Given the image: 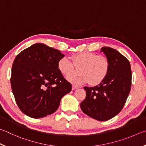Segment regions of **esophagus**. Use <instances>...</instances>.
<instances>
[{"instance_id": "1", "label": "esophagus", "mask_w": 146, "mask_h": 146, "mask_svg": "<svg viewBox=\"0 0 146 146\" xmlns=\"http://www.w3.org/2000/svg\"><path fill=\"white\" fill-rule=\"evenodd\" d=\"M78 87L75 86V85H73V86H72V89L73 90H75V89H78Z\"/></svg>"}]
</instances>
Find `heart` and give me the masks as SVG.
Segmentation results:
<instances>
[{"mask_svg": "<svg viewBox=\"0 0 146 146\" xmlns=\"http://www.w3.org/2000/svg\"><path fill=\"white\" fill-rule=\"evenodd\" d=\"M72 62L68 58L62 57L58 62V68L63 75L68 76L67 80L71 83L82 85L89 83L96 86L105 80L110 68L108 58L103 55L88 52L78 53L71 57ZM79 68L78 76H69Z\"/></svg>", "mask_w": 146, "mask_h": 146, "instance_id": "obj_1", "label": "heart"}]
</instances>
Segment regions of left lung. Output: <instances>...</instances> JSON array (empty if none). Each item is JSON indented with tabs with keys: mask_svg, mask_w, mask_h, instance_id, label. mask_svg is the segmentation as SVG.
I'll use <instances>...</instances> for the list:
<instances>
[{
	"mask_svg": "<svg viewBox=\"0 0 146 146\" xmlns=\"http://www.w3.org/2000/svg\"><path fill=\"white\" fill-rule=\"evenodd\" d=\"M110 63L107 78L98 86L84 87L86 97L80 103L82 112L96 120H109L121 112L131 86V70L129 60L117 50L103 47Z\"/></svg>",
	"mask_w": 146,
	"mask_h": 146,
	"instance_id": "8db88e82",
	"label": "left lung"
}]
</instances>
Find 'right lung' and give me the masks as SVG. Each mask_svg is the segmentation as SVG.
I'll return each instance as SVG.
<instances>
[{"instance_id": "add662e5", "label": "right lung", "mask_w": 146, "mask_h": 146, "mask_svg": "<svg viewBox=\"0 0 146 146\" xmlns=\"http://www.w3.org/2000/svg\"><path fill=\"white\" fill-rule=\"evenodd\" d=\"M64 56L59 50L36 43L16 57L11 85L17 105L29 117L52 114L62 98L71 91V84L58 68V62Z\"/></svg>"}]
</instances>
